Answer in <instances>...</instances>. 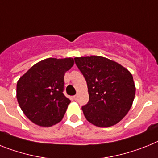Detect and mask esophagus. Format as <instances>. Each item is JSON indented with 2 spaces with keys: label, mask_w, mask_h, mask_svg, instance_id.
<instances>
[{
  "label": "esophagus",
  "mask_w": 158,
  "mask_h": 158,
  "mask_svg": "<svg viewBox=\"0 0 158 158\" xmlns=\"http://www.w3.org/2000/svg\"><path fill=\"white\" fill-rule=\"evenodd\" d=\"M73 99L75 100V101H76V100L77 99V95H75V96H73Z\"/></svg>",
  "instance_id": "obj_1"
}]
</instances>
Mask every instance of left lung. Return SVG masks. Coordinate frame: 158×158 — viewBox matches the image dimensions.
<instances>
[{
	"label": "left lung",
	"instance_id": "left-lung-1",
	"mask_svg": "<svg viewBox=\"0 0 158 158\" xmlns=\"http://www.w3.org/2000/svg\"><path fill=\"white\" fill-rule=\"evenodd\" d=\"M85 78L89 100L82 106L86 120L98 127H110L128 114L135 97L131 73L104 56L74 58Z\"/></svg>",
	"mask_w": 158,
	"mask_h": 158
}]
</instances>
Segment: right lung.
I'll return each mask as SVG.
<instances>
[{
    "label": "right lung",
    "mask_w": 158,
    "mask_h": 158,
    "mask_svg": "<svg viewBox=\"0 0 158 158\" xmlns=\"http://www.w3.org/2000/svg\"><path fill=\"white\" fill-rule=\"evenodd\" d=\"M74 64L72 57L40 60L20 77L17 99L32 122L50 127L62 120L70 100L63 94L64 77Z\"/></svg>",
    "instance_id": "obj_1"
}]
</instances>
